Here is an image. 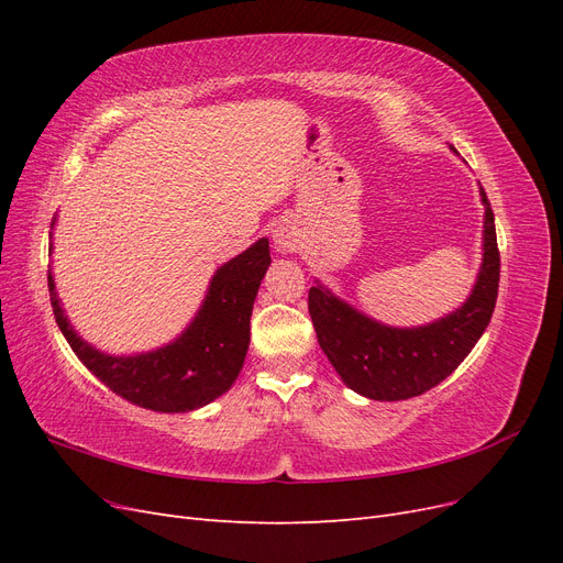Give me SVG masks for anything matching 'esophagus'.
Here are the masks:
<instances>
[{
  "label": "esophagus",
  "instance_id": "esophagus-1",
  "mask_svg": "<svg viewBox=\"0 0 563 563\" xmlns=\"http://www.w3.org/2000/svg\"><path fill=\"white\" fill-rule=\"evenodd\" d=\"M272 240H275V246L277 251H284V253H294L300 249V228L296 225V220H282V223L275 225V230H272Z\"/></svg>",
  "mask_w": 563,
  "mask_h": 563
}]
</instances>
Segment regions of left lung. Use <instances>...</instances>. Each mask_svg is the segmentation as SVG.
I'll return each instance as SVG.
<instances>
[{
    "label": "left lung",
    "mask_w": 563,
    "mask_h": 563,
    "mask_svg": "<svg viewBox=\"0 0 563 563\" xmlns=\"http://www.w3.org/2000/svg\"><path fill=\"white\" fill-rule=\"evenodd\" d=\"M484 263L463 308L420 329H389L352 310L321 286H312L308 310L319 347L343 383L376 401H399L432 389L460 366L496 310L500 251L496 218L482 187Z\"/></svg>",
    "instance_id": "left-lung-1"
}]
</instances>
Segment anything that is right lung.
Masks as SVG:
<instances>
[{
  "instance_id": "right-lung-1",
  "label": "right lung",
  "mask_w": 563,
  "mask_h": 563,
  "mask_svg": "<svg viewBox=\"0 0 563 563\" xmlns=\"http://www.w3.org/2000/svg\"><path fill=\"white\" fill-rule=\"evenodd\" d=\"M269 242L220 267L199 314L176 343L139 356H110L73 331L56 298L48 272L51 308L60 333L79 362L122 399L162 413H185L213 401L240 376L249 350V321L255 294L269 265Z\"/></svg>"
}]
</instances>
